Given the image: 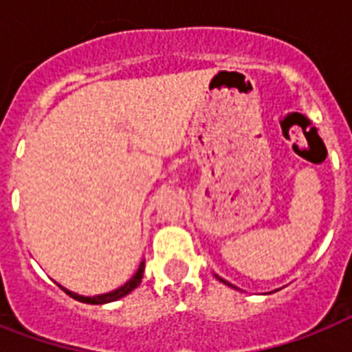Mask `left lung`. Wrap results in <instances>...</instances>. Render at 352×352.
<instances>
[{
  "instance_id": "1",
  "label": "left lung",
  "mask_w": 352,
  "mask_h": 352,
  "mask_svg": "<svg viewBox=\"0 0 352 352\" xmlns=\"http://www.w3.org/2000/svg\"><path fill=\"white\" fill-rule=\"evenodd\" d=\"M215 278L219 279V281H223V283H225V285H228V287H234V285H230V283H228V281H225V279H223V278H219V276H215ZM234 289H235V287H234Z\"/></svg>"
}]
</instances>
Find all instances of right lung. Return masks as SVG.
Here are the masks:
<instances>
[{"label": "right lung", "instance_id": "right-lung-1", "mask_svg": "<svg viewBox=\"0 0 352 352\" xmlns=\"http://www.w3.org/2000/svg\"><path fill=\"white\" fill-rule=\"evenodd\" d=\"M142 274H144V261L140 263V267H138V270L135 272V276H133L129 281H126V283L122 285V287H118V289L111 290V292H106V294H98V296H80L76 294V292H71V290L67 289H62L67 292L71 298H74V300L82 301V303H91V305H102V303H111V301H117L120 300V298H124V296H127L131 290H135L140 285V281H142Z\"/></svg>", "mask_w": 352, "mask_h": 352}]
</instances>
